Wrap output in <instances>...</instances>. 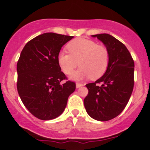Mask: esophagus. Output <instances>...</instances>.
I'll use <instances>...</instances> for the list:
<instances>
[{"label":"esophagus","instance_id":"obj_1","mask_svg":"<svg viewBox=\"0 0 150 150\" xmlns=\"http://www.w3.org/2000/svg\"><path fill=\"white\" fill-rule=\"evenodd\" d=\"M83 86V83H76V88H78L81 87V86Z\"/></svg>","mask_w":150,"mask_h":150}]
</instances>
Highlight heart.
I'll return each mask as SVG.
<instances>
[{
  "label": "heart",
  "instance_id": "obj_1",
  "mask_svg": "<svg viewBox=\"0 0 150 150\" xmlns=\"http://www.w3.org/2000/svg\"><path fill=\"white\" fill-rule=\"evenodd\" d=\"M69 54L60 52L58 63L66 75H70L78 66L80 69L74 72L71 78L74 80L88 78L96 80L107 71L110 62V54L107 47L97 44L90 39L79 38L71 40L67 45Z\"/></svg>",
  "mask_w": 150,
  "mask_h": 150
}]
</instances>
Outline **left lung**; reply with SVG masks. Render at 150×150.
Segmentation results:
<instances>
[{
	"instance_id": "8db88e82",
	"label": "left lung",
	"mask_w": 150,
	"mask_h": 150,
	"mask_svg": "<svg viewBox=\"0 0 150 150\" xmlns=\"http://www.w3.org/2000/svg\"><path fill=\"white\" fill-rule=\"evenodd\" d=\"M92 36L107 47L110 62L103 76L86 85L88 93L84 106L92 118L107 121L119 115L129 101L134 85V62L125 45L113 36L106 33Z\"/></svg>"
}]
</instances>
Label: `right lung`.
Wrapping results in <instances>:
<instances>
[{
    "label": "right lung",
    "instance_id": "obj_1",
    "mask_svg": "<svg viewBox=\"0 0 150 150\" xmlns=\"http://www.w3.org/2000/svg\"><path fill=\"white\" fill-rule=\"evenodd\" d=\"M73 36L46 33L28 42L18 60L17 91L32 115L43 120H52L65 109L75 83L67 80L58 63L62 47Z\"/></svg>",
    "mask_w": 150,
    "mask_h": 150
}]
</instances>
